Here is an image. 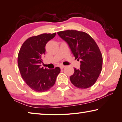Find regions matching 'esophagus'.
<instances>
[{
  "mask_svg": "<svg viewBox=\"0 0 122 122\" xmlns=\"http://www.w3.org/2000/svg\"><path fill=\"white\" fill-rule=\"evenodd\" d=\"M65 66H64V65H60V68L61 69H63V68H65Z\"/></svg>",
  "mask_w": 122,
  "mask_h": 122,
  "instance_id": "34e87169",
  "label": "esophagus"
}]
</instances>
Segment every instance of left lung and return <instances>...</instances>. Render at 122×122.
Here are the masks:
<instances>
[{
  "instance_id": "obj_1",
  "label": "left lung",
  "mask_w": 122,
  "mask_h": 122,
  "mask_svg": "<svg viewBox=\"0 0 122 122\" xmlns=\"http://www.w3.org/2000/svg\"><path fill=\"white\" fill-rule=\"evenodd\" d=\"M67 43L75 59L80 61V68H74L70 77L71 83L78 88L86 89L94 85L102 71L103 57L95 40L88 34L76 30L57 32Z\"/></svg>"
}]
</instances>
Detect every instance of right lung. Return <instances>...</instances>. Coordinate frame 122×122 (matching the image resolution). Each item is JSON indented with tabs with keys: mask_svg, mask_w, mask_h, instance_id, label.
Returning <instances> with one entry per match:
<instances>
[{
	"mask_svg": "<svg viewBox=\"0 0 122 122\" xmlns=\"http://www.w3.org/2000/svg\"><path fill=\"white\" fill-rule=\"evenodd\" d=\"M56 35L44 33L32 36L25 41L19 51L18 65L26 83L37 92H44L54 85L60 68L44 69L41 64L46 52L45 46Z\"/></svg>",
	"mask_w": 122,
	"mask_h": 122,
	"instance_id": "right-lung-1",
	"label": "right lung"
}]
</instances>
